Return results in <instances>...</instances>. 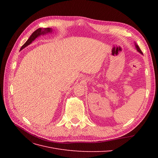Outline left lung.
Masks as SVG:
<instances>
[{"label":"left lung","instance_id":"obj_1","mask_svg":"<svg viewBox=\"0 0 158 158\" xmlns=\"http://www.w3.org/2000/svg\"><path fill=\"white\" fill-rule=\"evenodd\" d=\"M136 49H137V51L139 52H140L141 54H143V52H142V51H141V49H140V47H139V46L138 45H136Z\"/></svg>","mask_w":158,"mask_h":158}]
</instances>
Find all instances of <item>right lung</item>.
I'll return each instance as SVG.
<instances>
[{"label": "right lung", "mask_w": 158, "mask_h": 158, "mask_svg": "<svg viewBox=\"0 0 158 158\" xmlns=\"http://www.w3.org/2000/svg\"><path fill=\"white\" fill-rule=\"evenodd\" d=\"M51 31H52V30L49 27L45 28V29L44 28V30H43L42 28H38L37 30H36L35 31H33V33H32V34L29 37V39H28L27 40V41L25 43V44L22 46L21 49H23V48H25L26 47H27V45H29L31 44V43L38 36H40L41 34H44V33H48V32H51Z\"/></svg>", "instance_id": "add662e5"}]
</instances>
